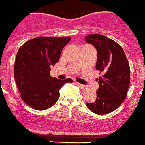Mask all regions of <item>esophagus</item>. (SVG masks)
Segmentation results:
<instances>
[{
  "mask_svg": "<svg viewBox=\"0 0 145 145\" xmlns=\"http://www.w3.org/2000/svg\"><path fill=\"white\" fill-rule=\"evenodd\" d=\"M76 84H77L79 87L81 88V89H84V90H85L87 89V86H85V85H82V84H79V83H76Z\"/></svg>",
  "mask_w": 145,
  "mask_h": 145,
  "instance_id": "34e87169",
  "label": "esophagus"
}]
</instances>
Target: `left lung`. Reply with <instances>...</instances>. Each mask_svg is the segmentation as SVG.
<instances>
[{
  "instance_id": "left-lung-1",
  "label": "left lung",
  "mask_w": 145,
  "mask_h": 145,
  "mask_svg": "<svg viewBox=\"0 0 145 145\" xmlns=\"http://www.w3.org/2000/svg\"><path fill=\"white\" fill-rule=\"evenodd\" d=\"M85 41L97 50L96 70L102 76L97 79V99L86 103L87 108L97 114H106L117 109L125 99L130 84V67L122 47L101 34H89Z\"/></svg>"
}]
</instances>
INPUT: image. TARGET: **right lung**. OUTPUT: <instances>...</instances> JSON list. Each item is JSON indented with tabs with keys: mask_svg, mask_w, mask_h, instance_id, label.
<instances>
[{
	"mask_svg": "<svg viewBox=\"0 0 145 145\" xmlns=\"http://www.w3.org/2000/svg\"><path fill=\"white\" fill-rule=\"evenodd\" d=\"M67 37H36L19 48L16 56L14 76L20 97L27 105L37 110H46L59 98V90L71 78H51V66L60 58L64 46L70 41Z\"/></svg>",
	"mask_w": 145,
	"mask_h": 145,
	"instance_id": "1",
	"label": "right lung"
}]
</instances>
